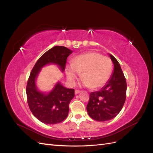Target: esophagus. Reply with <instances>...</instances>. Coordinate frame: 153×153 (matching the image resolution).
Returning a JSON list of instances; mask_svg holds the SVG:
<instances>
[{
  "instance_id": "1",
  "label": "esophagus",
  "mask_w": 153,
  "mask_h": 153,
  "mask_svg": "<svg viewBox=\"0 0 153 153\" xmlns=\"http://www.w3.org/2000/svg\"><path fill=\"white\" fill-rule=\"evenodd\" d=\"M80 92L81 91L79 90H75V94H76V95H77V94H79Z\"/></svg>"
}]
</instances>
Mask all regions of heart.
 Segmentation results:
<instances>
[{
  "mask_svg": "<svg viewBox=\"0 0 153 153\" xmlns=\"http://www.w3.org/2000/svg\"><path fill=\"white\" fill-rule=\"evenodd\" d=\"M112 70L110 58L96 52H88L74 57L71 65H68L65 69L70 85H74L79 73H82V85L90 87L92 89H99L105 85L111 76Z\"/></svg>",
  "mask_w": 153,
  "mask_h": 153,
  "instance_id": "b5f03b06",
  "label": "heart"
}]
</instances>
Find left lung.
<instances>
[{
    "label": "left lung",
    "instance_id": "1",
    "mask_svg": "<svg viewBox=\"0 0 153 153\" xmlns=\"http://www.w3.org/2000/svg\"><path fill=\"white\" fill-rule=\"evenodd\" d=\"M114 71L101 89L90 93L87 111L92 119L105 122L113 119L121 111L126 98L127 84L120 65L112 54Z\"/></svg>",
    "mask_w": 153,
    "mask_h": 153
}]
</instances>
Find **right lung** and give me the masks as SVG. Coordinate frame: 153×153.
Here are the masks:
<instances>
[{
	"label": "right lung",
	"instance_id": "obj_1",
	"mask_svg": "<svg viewBox=\"0 0 153 153\" xmlns=\"http://www.w3.org/2000/svg\"><path fill=\"white\" fill-rule=\"evenodd\" d=\"M72 52L65 47L55 46L42 55L31 71L26 87L27 103L33 116L44 123L56 124L67 118L74 89L66 88L58 82L51 91L42 92L36 85L38 75L48 64L56 65L63 72L67 58Z\"/></svg>",
	"mask_w": 153,
	"mask_h": 153
}]
</instances>
